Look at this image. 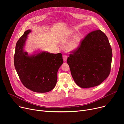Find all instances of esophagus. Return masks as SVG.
<instances>
[{
    "label": "esophagus",
    "mask_w": 124,
    "mask_h": 124,
    "mask_svg": "<svg viewBox=\"0 0 124 124\" xmlns=\"http://www.w3.org/2000/svg\"><path fill=\"white\" fill-rule=\"evenodd\" d=\"M67 59V56L66 55H63V59L64 62L66 61Z\"/></svg>",
    "instance_id": "34e87169"
}]
</instances>
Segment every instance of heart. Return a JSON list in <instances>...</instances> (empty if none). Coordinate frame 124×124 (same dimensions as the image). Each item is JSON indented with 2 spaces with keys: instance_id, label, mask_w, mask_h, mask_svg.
<instances>
[{
  "instance_id": "b5f03b06",
  "label": "heart",
  "mask_w": 124,
  "mask_h": 124,
  "mask_svg": "<svg viewBox=\"0 0 124 124\" xmlns=\"http://www.w3.org/2000/svg\"><path fill=\"white\" fill-rule=\"evenodd\" d=\"M71 33H72V32H71ZM71 36V35H70L67 38L64 39V40H63L61 42L63 44H67L69 42ZM80 42H81V37L80 36V35L78 34L75 35L73 37V38L71 39V41L68 43L67 46L68 50L70 51H74L76 50V49L78 48L80 45Z\"/></svg>"
}]
</instances>
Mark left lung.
Masks as SVG:
<instances>
[{
    "mask_svg": "<svg viewBox=\"0 0 124 124\" xmlns=\"http://www.w3.org/2000/svg\"><path fill=\"white\" fill-rule=\"evenodd\" d=\"M112 50L107 36L100 30L89 33L67 62L78 86L89 88L100 85L108 76Z\"/></svg>",
    "mask_w": 124,
    "mask_h": 124,
    "instance_id": "8db88e82",
    "label": "left lung"
}]
</instances>
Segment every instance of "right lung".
<instances>
[{"label":"right lung","instance_id":"1","mask_svg":"<svg viewBox=\"0 0 124 124\" xmlns=\"http://www.w3.org/2000/svg\"><path fill=\"white\" fill-rule=\"evenodd\" d=\"M31 31H26L16 43L15 67L25 87L36 93L49 92L56 85L58 70L63 63L62 55L44 51H35L29 55L24 48Z\"/></svg>","mask_w":124,"mask_h":124}]
</instances>
